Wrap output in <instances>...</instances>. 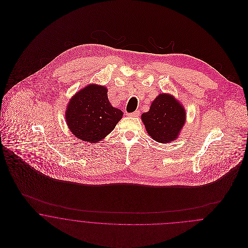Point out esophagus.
<instances>
[{
    "label": "esophagus",
    "instance_id": "1",
    "mask_svg": "<svg viewBox=\"0 0 248 248\" xmlns=\"http://www.w3.org/2000/svg\"><path fill=\"white\" fill-rule=\"evenodd\" d=\"M140 114V112L139 110H136V111L131 112V113H127V115L130 116V117H139Z\"/></svg>",
    "mask_w": 248,
    "mask_h": 248
}]
</instances>
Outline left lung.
Masks as SVG:
<instances>
[{
	"instance_id": "8db88e82",
	"label": "left lung",
	"mask_w": 248,
	"mask_h": 248,
	"mask_svg": "<svg viewBox=\"0 0 248 248\" xmlns=\"http://www.w3.org/2000/svg\"><path fill=\"white\" fill-rule=\"evenodd\" d=\"M141 119L148 134L155 141L167 143L178 137L186 121V112L173 95L160 94Z\"/></svg>"
}]
</instances>
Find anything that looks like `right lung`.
Returning a JSON list of instances; mask_svg holds the SVG:
<instances>
[{"label": "right lung", "mask_w": 248, "mask_h": 248, "mask_svg": "<svg viewBox=\"0 0 248 248\" xmlns=\"http://www.w3.org/2000/svg\"><path fill=\"white\" fill-rule=\"evenodd\" d=\"M123 114L109 103L106 87L89 84L71 97L65 117L76 138L95 143L114 129Z\"/></svg>", "instance_id": "add662e5"}]
</instances>
